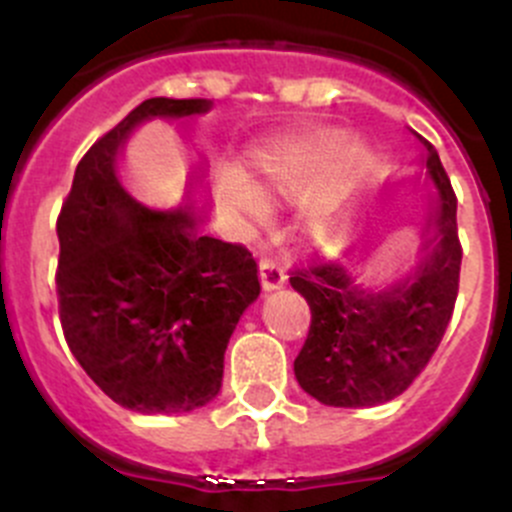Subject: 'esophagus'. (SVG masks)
Masks as SVG:
<instances>
[{"label": "esophagus", "instance_id": "1", "mask_svg": "<svg viewBox=\"0 0 512 512\" xmlns=\"http://www.w3.org/2000/svg\"><path fill=\"white\" fill-rule=\"evenodd\" d=\"M260 280H262V287L267 289V292H272V289H280L285 287L287 282V272L282 270L277 262L267 260V257H262L260 260Z\"/></svg>", "mask_w": 512, "mask_h": 512}]
</instances>
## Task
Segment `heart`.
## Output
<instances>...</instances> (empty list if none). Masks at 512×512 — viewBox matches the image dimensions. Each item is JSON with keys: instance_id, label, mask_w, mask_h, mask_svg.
<instances>
[{"instance_id": "obj_1", "label": "heart", "mask_w": 512, "mask_h": 512, "mask_svg": "<svg viewBox=\"0 0 512 512\" xmlns=\"http://www.w3.org/2000/svg\"><path fill=\"white\" fill-rule=\"evenodd\" d=\"M314 151L307 143H275L255 156L257 183L240 168H225L220 188L235 210L242 230L255 232L270 215V198H292L302 190L304 175L312 165ZM349 213L339 203H314L302 213L299 227L314 245L337 242L347 232Z\"/></svg>"}]
</instances>
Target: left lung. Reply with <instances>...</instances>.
I'll return each instance as SVG.
<instances>
[{
    "label": "left lung",
    "mask_w": 512,
    "mask_h": 512,
    "mask_svg": "<svg viewBox=\"0 0 512 512\" xmlns=\"http://www.w3.org/2000/svg\"><path fill=\"white\" fill-rule=\"evenodd\" d=\"M423 146L426 213L421 218L416 265L391 285L361 287L356 265L294 272L292 287L312 309V327L294 359L299 386L324 406L361 409L404 394L428 364L451 322L461 272L456 195L436 148ZM379 242L366 240V260Z\"/></svg>",
    "instance_id": "1"
}]
</instances>
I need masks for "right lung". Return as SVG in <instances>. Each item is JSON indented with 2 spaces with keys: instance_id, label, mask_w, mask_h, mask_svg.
I'll use <instances>...</instances> for the list:
<instances>
[{
  "instance_id": "add662e5",
  "label": "right lung",
  "mask_w": 512,
  "mask_h": 512,
  "mask_svg": "<svg viewBox=\"0 0 512 512\" xmlns=\"http://www.w3.org/2000/svg\"><path fill=\"white\" fill-rule=\"evenodd\" d=\"M205 98H148L89 148L61 208L59 314L71 354L108 399L138 414H188L223 386L225 349L260 297L257 262L242 245L203 232L190 178L175 210L143 205L118 163L141 123L210 111Z\"/></svg>"
}]
</instances>
